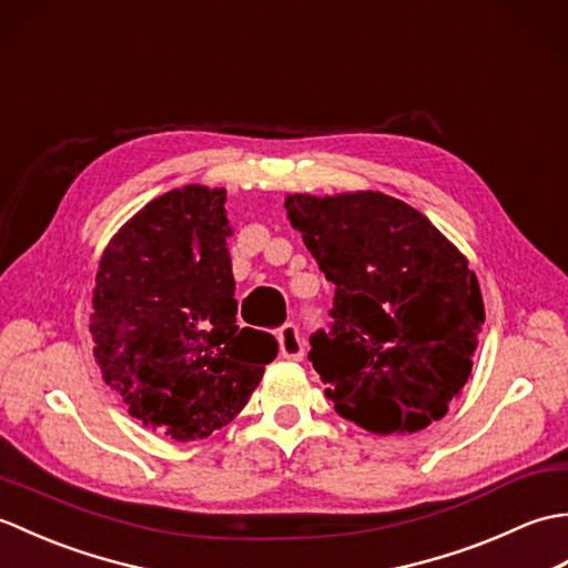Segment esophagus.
<instances>
[{"label": "esophagus", "mask_w": 568, "mask_h": 568, "mask_svg": "<svg viewBox=\"0 0 568 568\" xmlns=\"http://www.w3.org/2000/svg\"><path fill=\"white\" fill-rule=\"evenodd\" d=\"M277 346H281V356L287 361H300L305 356V344L300 339L295 324H285L281 334H277Z\"/></svg>", "instance_id": "obj_1"}]
</instances>
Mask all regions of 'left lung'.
<instances>
[{
    "label": "left lung",
    "mask_w": 568,
    "mask_h": 568,
    "mask_svg": "<svg viewBox=\"0 0 568 568\" xmlns=\"http://www.w3.org/2000/svg\"><path fill=\"white\" fill-rule=\"evenodd\" d=\"M285 210L336 287L332 329L310 339L336 413L376 434L442 419L470 378L486 322L464 253L383 192L287 195Z\"/></svg>",
    "instance_id": "8db88e82"
}]
</instances>
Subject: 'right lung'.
<instances>
[{"label": "right lung", "mask_w": 568, "mask_h": 568, "mask_svg": "<svg viewBox=\"0 0 568 568\" xmlns=\"http://www.w3.org/2000/svg\"><path fill=\"white\" fill-rule=\"evenodd\" d=\"M226 190L185 185L151 200L106 244L90 334L102 381L129 415L175 442L210 437L258 388L271 334L236 324Z\"/></svg>", "instance_id": "obj_1"}]
</instances>
